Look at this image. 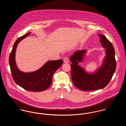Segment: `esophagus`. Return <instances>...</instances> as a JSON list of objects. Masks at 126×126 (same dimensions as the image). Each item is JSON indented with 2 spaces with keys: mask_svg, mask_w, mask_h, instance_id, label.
<instances>
[{
  "mask_svg": "<svg viewBox=\"0 0 126 126\" xmlns=\"http://www.w3.org/2000/svg\"><path fill=\"white\" fill-rule=\"evenodd\" d=\"M63 60H64V62L65 63H68V62H69L68 59L67 58H66V57H65V58H64Z\"/></svg>",
  "mask_w": 126,
  "mask_h": 126,
  "instance_id": "34e87169",
  "label": "esophagus"
}]
</instances>
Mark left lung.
Here are the masks:
<instances>
[{"label":"left lung","mask_w":126,"mask_h":126,"mask_svg":"<svg viewBox=\"0 0 126 126\" xmlns=\"http://www.w3.org/2000/svg\"><path fill=\"white\" fill-rule=\"evenodd\" d=\"M102 47L105 48V54L102 66L95 72L88 73L79 66L83 62L87 50H79L70 57L71 74L74 85L80 90L89 91L101 89L106 87L112 78L116 67L115 50L113 45L106 37L98 34Z\"/></svg>","instance_id":"left-lung-1"}]
</instances>
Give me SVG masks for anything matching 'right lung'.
<instances>
[{
  "instance_id": "add662e5",
  "label": "right lung",
  "mask_w": 126,
  "mask_h": 126,
  "mask_svg": "<svg viewBox=\"0 0 126 126\" xmlns=\"http://www.w3.org/2000/svg\"><path fill=\"white\" fill-rule=\"evenodd\" d=\"M28 32L19 37L15 42L9 58V64L12 78L15 83L25 90L41 92L46 90L52 83L53 75L61 65L63 60H50L35 71L25 73L18 69L15 60L16 51L18 43L28 36Z\"/></svg>"
}]
</instances>
